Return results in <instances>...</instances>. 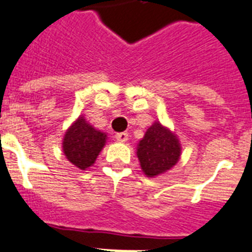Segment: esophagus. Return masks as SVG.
<instances>
[{
    "label": "esophagus",
    "instance_id": "obj_1",
    "mask_svg": "<svg viewBox=\"0 0 252 252\" xmlns=\"http://www.w3.org/2000/svg\"><path fill=\"white\" fill-rule=\"evenodd\" d=\"M116 139L118 140V142L121 143H125V142H127V139H128V132H118L116 135Z\"/></svg>",
    "mask_w": 252,
    "mask_h": 252
}]
</instances>
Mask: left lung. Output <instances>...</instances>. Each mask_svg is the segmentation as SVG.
<instances>
[{
    "label": "left lung",
    "instance_id": "1",
    "mask_svg": "<svg viewBox=\"0 0 252 252\" xmlns=\"http://www.w3.org/2000/svg\"><path fill=\"white\" fill-rule=\"evenodd\" d=\"M182 147L170 128L155 121L136 144V156L142 172L148 178L164 174L180 161Z\"/></svg>",
    "mask_w": 252,
    "mask_h": 252
}]
</instances>
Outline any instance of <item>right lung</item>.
<instances>
[{
  "label": "right lung",
  "mask_w": 252,
  "mask_h": 252,
  "mask_svg": "<svg viewBox=\"0 0 252 252\" xmlns=\"http://www.w3.org/2000/svg\"><path fill=\"white\" fill-rule=\"evenodd\" d=\"M106 140L108 134L94 127L82 114L66 130L62 139V151L72 165L86 170L94 164Z\"/></svg>",
  "instance_id": "obj_1"
}]
</instances>
